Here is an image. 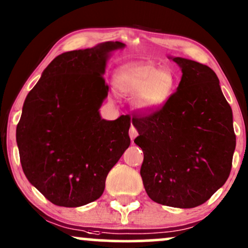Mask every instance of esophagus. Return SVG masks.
I'll use <instances>...</instances> for the list:
<instances>
[{
    "instance_id": "1",
    "label": "esophagus",
    "mask_w": 248,
    "mask_h": 248,
    "mask_svg": "<svg viewBox=\"0 0 248 248\" xmlns=\"http://www.w3.org/2000/svg\"><path fill=\"white\" fill-rule=\"evenodd\" d=\"M138 135H139L138 129H136L135 126H133V124H132V127H130V129H129V136H130V139H132V141H133L134 139H135Z\"/></svg>"
}]
</instances>
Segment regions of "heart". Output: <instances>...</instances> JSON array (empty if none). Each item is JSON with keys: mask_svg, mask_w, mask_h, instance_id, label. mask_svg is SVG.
I'll list each match as a JSON object with an SVG mask.
<instances>
[{"mask_svg": "<svg viewBox=\"0 0 248 248\" xmlns=\"http://www.w3.org/2000/svg\"><path fill=\"white\" fill-rule=\"evenodd\" d=\"M115 86L124 95L135 98L136 106L143 110H154L169 98L173 87V75L167 67L152 62H141L124 67L116 73Z\"/></svg>", "mask_w": 248, "mask_h": 248, "instance_id": "heart-1", "label": "heart"}]
</instances>
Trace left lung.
I'll return each instance as SVG.
<instances>
[{
	"label": "left lung",
	"instance_id": "1",
	"mask_svg": "<svg viewBox=\"0 0 248 248\" xmlns=\"http://www.w3.org/2000/svg\"><path fill=\"white\" fill-rule=\"evenodd\" d=\"M177 91L157 109L135 114L134 140L143 152L141 177L150 198L190 209L204 204L229 178L235 149L232 109L206 65L176 57Z\"/></svg>",
	"mask_w": 248,
	"mask_h": 248
}]
</instances>
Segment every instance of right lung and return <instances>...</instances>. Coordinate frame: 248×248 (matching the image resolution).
I'll return each instance as SVG.
<instances>
[{"label":"right lung","instance_id":"1","mask_svg":"<svg viewBox=\"0 0 248 248\" xmlns=\"http://www.w3.org/2000/svg\"><path fill=\"white\" fill-rule=\"evenodd\" d=\"M106 42L56 57L27 95L16 140L28 181L51 203L77 207L95 201L109 170L129 147L130 116L106 121Z\"/></svg>","mask_w":248,"mask_h":248}]
</instances>
